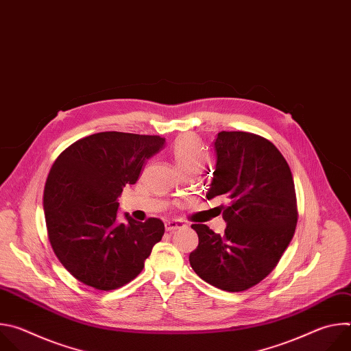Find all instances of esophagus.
<instances>
[{
	"label": "esophagus",
	"instance_id": "1",
	"mask_svg": "<svg viewBox=\"0 0 351 351\" xmlns=\"http://www.w3.org/2000/svg\"><path fill=\"white\" fill-rule=\"evenodd\" d=\"M186 225L182 222V221H168L165 223V228L168 232H173V230H178V229H182L184 228Z\"/></svg>",
	"mask_w": 351,
	"mask_h": 351
}]
</instances>
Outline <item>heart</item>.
<instances>
[{
  "instance_id": "1",
  "label": "heart",
  "mask_w": 351,
  "mask_h": 351,
  "mask_svg": "<svg viewBox=\"0 0 351 351\" xmlns=\"http://www.w3.org/2000/svg\"><path fill=\"white\" fill-rule=\"evenodd\" d=\"M172 156L182 172L193 168L202 171L207 164V153L204 148L190 134H183L175 141Z\"/></svg>"
}]
</instances>
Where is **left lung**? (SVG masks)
<instances>
[{
	"label": "left lung",
	"instance_id": "left-lung-1",
	"mask_svg": "<svg viewBox=\"0 0 351 351\" xmlns=\"http://www.w3.org/2000/svg\"><path fill=\"white\" fill-rule=\"evenodd\" d=\"M217 165L207 198L225 195L218 207L228 222L221 236L194 223L198 245L189 261L194 272L226 291L260 283L279 263L297 225L293 175L279 149L248 132H219Z\"/></svg>",
	"mask_w": 351,
	"mask_h": 351
}]
</instances>
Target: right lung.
<instances>
[{"instance_id":"add662e5","label":"right lung","mask_w":351,"mask_h":351,"mask_svg":"<svg viewBox=\"0 0 351 351\" xmlns=\"http://www.w3.org/2000/svg\"><path fill=\"white\" fill-rule=\"evenodd\" d=\"M161 136L101 132L58 156L47 176L43 207L48 239L79 282L114 290L133 280L165 232L158 218L119 223L118 198L144 162L164 148Z\"/></svg>"}]
</instances>
